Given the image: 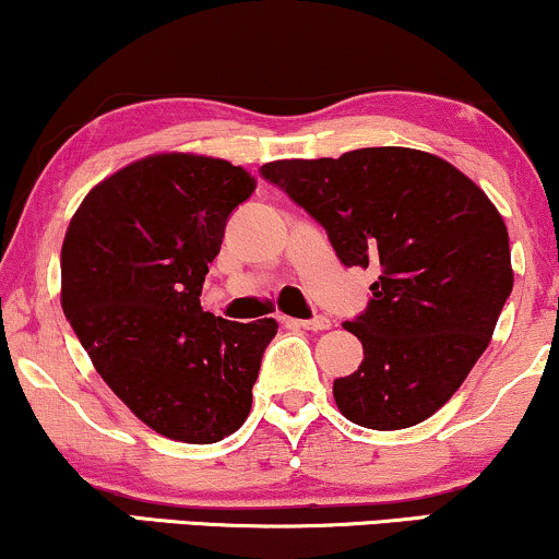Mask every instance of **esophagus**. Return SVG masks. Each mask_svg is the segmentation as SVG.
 <instances>
[{
	"mask_svg": "<svg viewBox=\"0 0 559 559\" xmlns=\"http://www.w3.org/2000/svg\"><path fill=\"white\" fill-rule=\"evenodd\" d=\"M288 322L297 328H305V331H328V328H331V318H325V314H318V318L312 320H288Z\"/></svg>",
	"mask_w": 559,
	"mask_h": 559,
	"instance_id": "obj_1",
	"label": "esophagus"
}]
</instances>
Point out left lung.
I'll return each mask as SVG.
<instances>
[{
	"label": "left lung",
	"instance_id": "1",
	"mask_svg": "<svg viewBox=\"0 0 559 559\" xmlns=\"http://www.w3.org/2000/svg\"><path fill=\"white\" fill-rule=\"evenodd\" d=\"M260 174L322 224L346 267L380 271L365 312L344 322L365 359L333 382L341 414L382 432L429 419L468 378L513 292L492 200L414 147L271 160Z\"/></svg>",
	"mask_w": 559,
	"mask_h": 559
}]
</instances>
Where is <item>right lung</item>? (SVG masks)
I'll use <instances>...</instances> for the list:
<instances>
[{
    "mask_svg": "<svg viewBox=\"0 0 559 559\" xmlns=\"http://www.w3.org/2000/svg\"><path fill=\"white\" fill-rule=\"evenodd\" d=\"M254 177L224 158L156 153L98 181L62 245V309L124 406L169 440L211 445L245 425L278 322L203 312L228 215Z\"/></svg>",
    "mask_w": 559,
    "mask_h": 559,
    "instance_id": "add662e5",
    "label": "right lung"
}]
</instances>
